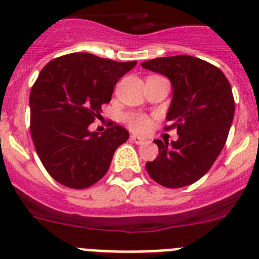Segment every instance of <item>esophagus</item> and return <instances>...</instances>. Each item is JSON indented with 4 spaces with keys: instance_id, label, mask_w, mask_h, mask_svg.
<instances>
[{
    "instance_id": "obj_1",
    "label": "esophagus",
    "mask_w": 259,
    "mask_h": 259,
    "mask_svg": "<svg viewBox=\"0 0 259 259\" xmlns=\"http://www.w3.org/2000/svg\"><path fill=\"white\" fill-rule=\"evenodd\" d=\"M131 141H134L135 144H138V145H140V144H144L145 143V140L143 138H140V136H136V135H132L131 138Z\"/></svg>"
}]
</instances>
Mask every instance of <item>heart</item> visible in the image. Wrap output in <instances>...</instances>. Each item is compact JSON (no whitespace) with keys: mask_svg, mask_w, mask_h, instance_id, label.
Wrapping results in <instances>:
<instances>
[{"mask_svg":"<svg viewBox=\"0 0 259 259\" xmlns=\"http://www.w3.org/2000/svg\"><path fill=\"white\" fill-rule=\"evenodd\" d=\"M128 125L136 132H144L147 131L149 125H151V121L147 116L144 115H131L130 118L127 119Z\"/></svg>","mask_w":259,"mask_h":259,"instance_id":"b5f03b06","label":"heart"}]
</instances>
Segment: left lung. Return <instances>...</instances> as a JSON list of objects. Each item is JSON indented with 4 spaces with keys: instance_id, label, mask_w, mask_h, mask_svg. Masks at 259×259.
<instances>
[{
    "instance_id": "left-lung-1",
    "label": "left lung",
    "mask_w": 259,
    "mask_h": 259,
    "mask_svg": "<svg viewBox=\"0 0 259 259\" xmlns=\"http://www.w3.org/2000/svg\"><path fill=\"white\" fill-rule=\"evenodd\" d=\"M141 66L167 77L173 88L166 120L177 128L178 140H154L158 156L145 163L161 186L180 189L204 176L228 138L235 115L231 83L215 65L189 55L158 57Z\"/></svg>"
}]
</instances>
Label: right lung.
<instances>
[{
  "label": "right lung",
  "instance_id": "obj_1",
  "mask_svg": "<svg viewBox=\"0 0 259 259\" xmlns=\"http://www.w3.org/2000/svg\"><path fill=\"white\" fill-rule=\"evenodd\" d=\"M135 65L74 52L51 60L39 73L30 93L31 136L41 163L59 183L86 189L107 173L130 134L114 123L101 135L89 125Z\"/></svg>",
  "mask_w": 259,
  "mask_h": 259
}]
</instances>
